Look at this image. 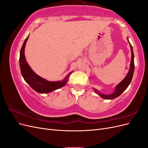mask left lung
Returning a JSON list of instances; mask_svg holds the SVG:
<instances>
[{"instance_id": "left-lung-1", "label": "left lung", "mask_w": 148, "mask_h": 148, "mask_svg": "<svg viewBox=\"0 0 148 148\" xmlns=\"http://www.w3.org/2000/svg\"><path fill=\"white\" fill-rule=\"evenodd\" d=\"M127 39L129 42L130 46L131 52H132V60L130 62V67L129 71L128 72V74L127 75L126 77H125V78L120 83H119L117 86H116L114 92L113 93L110 94V95H104V94H102L99 91H97L96 89H94V90H95V91L97 94V95L100 96L102 98H103V99H114L115 98L119 97L120 95H122V93L128 88L130 83L132 82L133 73H134V69H135V64H134V53L133 51L132 46L128 41V38H127Z\"/></svg>"}]
</instances>
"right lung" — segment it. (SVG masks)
Masks as SVG:
<instances>
[{
    "mask_svg": "<svg viewBox=\"0 0 148 148\" xmlns=\"http://www.w3.org/2000/svg\"><path fill=\"white\" fill-rule=\"evenodd\" d=\"M28 36L26 38L20 53V66L22 76L29 86L34 91L39 93H49L56 89L64 86L68 82L69 78L72 71L70 72L64 79L61 82H49L46 79L42 78L39 75L36 74L30 68V66L26 62L25 57V48L26 43L28 39Z\"/></svg>",
    "mask_w": 148,
    "mask_h": 148,
    "instance_id": "obj_1",
    "label": "right lung"
}]
</instances>
